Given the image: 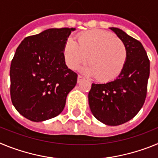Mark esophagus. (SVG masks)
Listing matches in <instances>:
<instances>
[{
  "mask_svg": "<svg viewBox=\"0 0 158 158\" xmlns=\"http://www.w3.org/2000/svg\"><path fill=\"white\" fill-rule=\"evenodd\" d=\"M84 79H85V78H84L83 77L81 76V75H78V77H77V83H80V82H81L82 81L84 80Z\"/></svg>",
  "mask_w": 158,
  "mask_h": 158,
  "instance_id": "34e87169",
  "label": "esophagus"
}]
</instances>
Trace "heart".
Listing matches in <instances>:
<instances>
[{
	"mask_svg": "<svg viewBox=\"0 0 158 158\" xmlns=\"http://www.w3.org/2000/svg\"><path fill=\"white\" fill-rule=\"evenodd\" d=\"M67 65L72 69L85 63L89 58L90 65L83 72L102 81L113 80L119 75L127 58L124 42L109 32L93 30L78 37V43L69 39L64 47Z\"/></svg>",
	"mask_w": 158,
	"mask_h": 158,
	"instance_id": "heart-1",
	"label": "heart"
}]
</instances>
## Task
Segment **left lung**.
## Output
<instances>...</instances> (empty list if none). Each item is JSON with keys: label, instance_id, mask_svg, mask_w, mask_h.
<instances>
[{"label": "left lung", "instance_id": "1", "mask_svg": "<svg viewBox=\"0 0 158 158\" xmlns=\"http://www.w3.org/2000/svg\"><path fill=\"white\" fill-rule=\"evenodd\" d=\"M110 29L125 43L127 62L115 80L92 85L89 104L96 119L108 126H118L133 118L144 104L150 60L140 42L121 29Z\"/></svg>", "mask_w": 158, "mask_h": 158}]
</instances>
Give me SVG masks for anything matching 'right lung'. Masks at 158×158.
Returning a JSON list of instances; mask_svg holds the SVG:
<instances>
[{
    "label": "right lung",
    "instance_id": "add662e5",
    "mask_svg": "<svg viewBox=\"0 0 158 158\" xmlns=\"http://www.w3.org/2000/svg\"><path fill=\"white\" fill-rule=\"evenodd\" d=\"M75 28H50L25 38L10 67V95L20 115L33 122L57 116L77 74L65 65L64 47Z\"/></svg>",
    "mask_w": 158,
    "mask_h": 158
}]
</instances>
